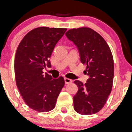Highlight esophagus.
<instances>
[{
	"label": "esophagus",
	"instance_id": "esophagus-1",
	"mask_svg": "<svg viewBox=\"0 0 132 132\" xmlns=\"http://www.w3.org/2000/svg\"><path fill=\"white\" fill-rule=\"evenodd\" d=\"M64 81H65V83H66V84H70V83H72V82H73V80H72V79H69V78H67V77H65V78H64Z\"/></svg>",
	"mask_w": 132,
	"mask_h": 132
}]
</instances>
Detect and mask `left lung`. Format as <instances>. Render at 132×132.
Returning a JSON list of instances; mask_svg holds the SVG:
<instances>
[{
  "instance_id": "obj_1",
  "label": "left lung",
  "mask_w": 132,
  "mask_h": 132,
  "mask_svg": "<svg viewBox=\"0 0 132 132\" xmlns=\"http://www.w3.org/2000/svg\"><path fill=\"white\" fill-rule=\"evenodd\" d=\"M68 39L77 46L80 60L86 64L89 75L83 84L75 80L78 91L73 97L74 109L82 115H91L101 110L112 90L114 75L113 58L109 46L101 35L89 28L69 30Z\"/></svg>"
}]
</instances>
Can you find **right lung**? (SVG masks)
Instances as JSON below:
<instances>
[{
    "instance_id": "obj_1",
    "label": "right lung",
    "mask_w": 132,
    "mask_h": 132,
    "mask_svg": "<svg viewBox=\"0 0 132 132\" xmlns=\"http://www.w3.org/2000/svg\"><path fill=\"white\" fill-rule=\"evenodd\" d=\"M66 28L39 27L30 31L20 42L14 59L16 84L24 102L39 112L55 108L57 99L64 87L63 77L53 79L44 74L53 49L64 35Z\"/></svg>"
}]
</instances>
